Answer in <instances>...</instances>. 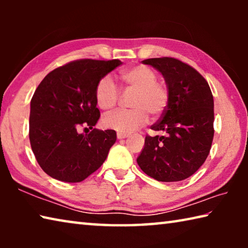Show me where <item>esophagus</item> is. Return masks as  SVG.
<instances>
[{"instance_id": "esophagus-1", "label": "esophagus", "mask_w": 248, "mask_h": 248, "mask_svg": "<svg viewBox=\"0 0 248 248\" xmlns=\"http://www.w3.org/2000/svg\"><path fill=\"white\" fill-rule=\"evenodd\" d=\"M128 137H129V134H128V133H120V132L117 133V138H118L119 140H121V139H125V138H128Z\"/></svg>"}]
</instances>
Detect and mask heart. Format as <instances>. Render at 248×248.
I'll return each instance as SVG.
<instances>
[{
  "mask_svg": "<svg viewBox=\"0 0 248 248\" xmlns=\"http://www.w3.org/2000/svg\"><path fill=\"white\" fill-rule=\"evenodd\" d=\"M124 89L133 91L131 110H119L107 115L103 119L105 128L120 133H130L143 125L149 115L156 118L169 104V90L157 82V73L145 65H136L120 73ZM97 106L105 111L111 110L118 100V90L111 78L99 79L95 90Z\"/></svg>",
  "mask_w": 248,
  "mask_h": 248,
  "instance_id": "1",
  "label": "heart"
}]
</instances>
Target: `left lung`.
Returning a JSON list of instances; mask_svg holds the SVG:
<instances>
[{
  "instance_id": "left-lung-1",
  "label": "left lung",
  "mask_w": 248,
  "mask_h": 248,
  "mask_svg": "<svg viewBox=\"0 0 248 248\" xmlns=\"http://www.w3.org/2000/svg\"><path fill=\"white\" fill-rule=\"evenodd\" d=\"M163 75L169 90V104L151 129L165 136L145 137L138 165L158 182H179L195 174L211 149L213 96L202 75L174 58L142 61Z\"/></svg>"
}]
</instances>
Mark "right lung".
<instances>
[{
	"label": "right lung",
	"instance_id": "right-lung-1",
	"mask_svg": "<svg viewBox=\"0 0 248 248\" xmlns=\"http://www.w3.org/2000/svg\"><path fill=\"white\" fill-rule=\"evenodd\" d=\"M121 64L92 59L70 62L46 75L37 87L31 102L29 140L50 177L79 183L105 162L117 134L94 128L100 117L95 90L100 78ZM82 126L92 131L79 134Z\"/></svg>",
	"mask_w": 248,
	"mask_h": 248
}]
</instances>
